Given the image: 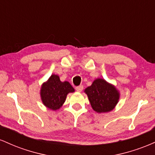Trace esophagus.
Returning a JSON list of instances; mask_svg holds the SVG:
<instances>
[{
    "instance_id": "esophagus-1",
    "label": "esophagus",
    "mask_w": 155,
    "mask_h": 155,
    "mask_svg": "<svg viewBox=\"0 0 155 155\" xmlns=\"http://www.w3.org/2000/svg\"><path fill=\"white\" fill-rule=\"evenodd\" d=\"M83 88H84V87L82 86V85H80V86H79V87H76V91H78V92H81L83 90Z\"/></svg>"
}]
</instances>
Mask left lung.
Returning <instances> with one entry per match:
<instances>
[{"label": "left lung", "instance_id": "obj_1", "mask_svg": "<svg viewBox=\"0 0 155 155\" xmlns=\"http://www.w3.org/2000/svg\"><path fill=\"white\" fill-rule=\"evenodd\" d=\"M84 92L88 96L92 108L98 113L111 111L120 98L117 89L102 79H95Z\"/></svg>", "mask_w": 155, "mask_h": 155}]
</instances>
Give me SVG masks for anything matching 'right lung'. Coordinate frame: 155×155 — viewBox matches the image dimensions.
<instances>
[{
  "instance_id": "add662e5",
  "label": "right lung",
  "mask_w": 155,
  "mask_h": 155,
  "mask_svg": "<svg viewBox=\"0 0 155 155\" xmlns=\"http://www.w3.org/2000/svg\"><path fill=\"white\" fill-rule=\"evenodd\" d=\"M74 89L68 81L62 82L58 75H51L41 90V97L44 106L52 110L58 109L65 102L68 93Z\"/></svg>"
}]
</instances>
